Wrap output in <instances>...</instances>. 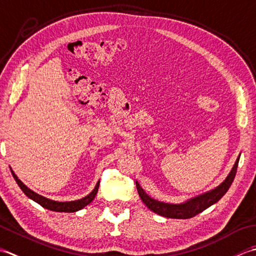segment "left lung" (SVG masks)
<instances>
[{
    "label": "left lung",
    "instance_id": "left-lung-1",
    "mask_svg": "<svg viewBox=\"0 0 256 256\" xmlns=\"http://www.w3.org/2000/svg\"><path fill=\"white\" fill-rule=\"evenodd\" d=\"M238 160L240 158H238V160L236 161V164H234L230 174L228 176V178L224 180L220 186H216V189L208 191L204 194L198 196L194 198V199H190L189 201H186L184 203H180V204H171V203H164L154 200L146 194L142 190V188L139 186L138 182H136V186H137L140 199L142 200V202L151 211H154V213H157V214L166 218H190L196 214H199L202 211H204L208 206L214 204L216 202H218L226 194V191L228 190V188L231 186L234 178H236Z\"/></svg>",
    "mask_w": 256,
    "mask_h": 256
}]
</instances>
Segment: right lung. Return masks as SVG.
<instances>
[{"mask_svg":"<svg viewBox=\"0 0 256 256\" xmlns=\"http://www.w3.org/2000/svg\"><path fill=\"white\" fill-rule=\"evenodd\" d=\"M11 172H12L15 181H16V184L20 188V190H22L26 194V196H28L30 199H32L33 201L38 202L40 206H42L45 208H48V210L56 211V212H76L78 210H82V208H85L87 204H90V203L94 200V198L96 196L98 188H99V182H97L95 189H94L87 196L82 198V199L76 200V201H70V202H58V201L50 200L43 196L35 194L34 191L28 189V188L26 186L23 182L18 178L16 174H14L12 169H11Z\"/></svg>","mask_w":256,"mask_h":256,"instance_id":"right-lung-1","label":"right lung"}]
</instances>
